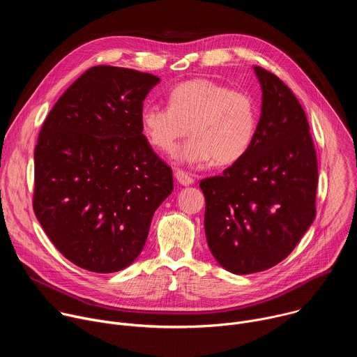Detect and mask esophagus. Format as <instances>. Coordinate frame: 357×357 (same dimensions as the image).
I'll list each match as a JSON object with an SVG mask.
<instances>
[{
    "instance_id": "obj_1",
    "label": "esophagus",
    "mask_w": 357,
    "mask_h": 357,
    "mask_svg": "<svg viewBox=\"0 0 357 357\" xmlns=\"http://www.w3.org/2000/svg\"><path fill=\"white\" fill-rule=\"evenodd\" d=\"M175 178H176V181H178L182 186H189V185H192V183L195 182V179H193L190 175H188L186 172H183V171H181V169H178V171L175 172Z\"/></svg>"
}]
</instances>
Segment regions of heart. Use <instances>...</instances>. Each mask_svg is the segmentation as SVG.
I'll return each instance as SVG.
<instances>
[{
  "label": "heart",
  "instance_id": "obj_1",
  "mask_svg": "<svg viewBox=\"0 0 357 357\" xmlns=\"http://www.w3.org/2000/svg\"><path fill=\"white\" fill-rule=\"evenodd\" d=\"M141 128L155 149L172 154L181 164L231 165L251 148L257 134L259 110L248 93L231 90L209 79H193L169 91V106L146 105Z\"/></svg>",
  "mask_w": 357,
  "mask_h": 357
}]
</instances>
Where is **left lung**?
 Instances as JSON below:
<instances>
[{
	"mask_svg": "<svg viewBox=\"0 0 357 357\" xmlns=\"http://www.w3.org/2000/svg\"><path fill=\"white\" fill-rule=\"evenodd\" d=\"M263 96L257 134L222 176L200 181L211 252L229 273L268 270L315 219L318 162L310 124L292 91L254 66Z\"/></svg>",
	"mask_w": 357,
	"mask_h": 357,
	"instance_id": "left-lung-1",
	"label": "left lung"
}]
</instances>
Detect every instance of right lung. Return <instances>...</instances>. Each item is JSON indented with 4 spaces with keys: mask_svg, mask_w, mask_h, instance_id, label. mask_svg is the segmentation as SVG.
I'll list each match as a JSON object with an SVG mask.
<instances>
[{
    "mask_svg": "<svg viewBox=\"0 0 357 357\" xmlns=\"http://www.w3.org/2000/svg\"><path fill=\"white\" fill-rule=\"evenodd\" d=\"M158 83L132 69L90 68L40 128L33 211L50 241L80 268L107 274L132 264L154 212L172 193V171L139 120Z\"/></svg>",
    "mask_w": 357,
    "mask_h": 357,
    "instance_id": "right-lung-1",
    "label": "right lung"
}]
</instances>
